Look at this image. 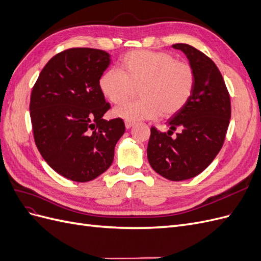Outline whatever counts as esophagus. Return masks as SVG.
Here are the masks:
<instances>
[{
	"label": "esophagus",
	"instance_id": "esophagus-1",
	"mask_svg": "<svg viewBox=\"0 0 261 261\" xmlns=\"http://www.w3.org/2000/svg\"><path fill=\"white\" fill-rule=\"evenodd\" d=\"M133 125H134V122H133V121H127V120L125 121V127L127 128V129H128V128H130Z\"/></svg>",
	"mask_w": 261,
	"mask_h": 261
}]
</instances>
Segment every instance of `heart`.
Here are the masks:
<instances>
[{"label":"heart","mask_w":261,"mask_h":261,"mask_svg":"<svg viewBox=\"0 0 261 261\" xmlns=\"http://www.w3.org/2000/svg\"><path fill=\"white\" fill-rule=\"evenodd\" d=\"M196 86L191 63L177 61L167 52L136 50L126 53L121 70L112 68L102 74L99 88L114 105L128 99L138 88L140 99L116 107L113 115L127 121L171 117L185 108Z\"/></svg>","instance_id":"b5f03b06"}]
</instances>
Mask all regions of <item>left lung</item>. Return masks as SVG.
<instances>
[{
	"mask_svg": "<svg viewBox=\"0 0 261 261\" xmlns=\"http://www.w3.org/2000/svg\"><path fill=\"white\" fill-rule=\"evenodd\" d=\"M172 46L185 53L195 69L196 86L185 108L168 121V133L150 128L147 155L158 174L179 181L200 174L215 160L230 124L231 100L215 62L189 44ZM176 129L180 132L172 139Z\"/></svg>",
	"mask_w": 261,
	"mask_h": 261,
	"instance_id": "left-lung-1",
	"label": "left lung"
}]
</instances>
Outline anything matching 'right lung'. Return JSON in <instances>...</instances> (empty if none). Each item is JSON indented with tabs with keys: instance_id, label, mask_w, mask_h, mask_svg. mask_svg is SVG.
<instances>
[{
	"instance_id": "obj_1",
	"label": "right lung",
	"mask_w": 261,
	"mask_h": 261,
	"mask_svg": "<svg viewBox=\"0 0 261 261\" xmlns=\"http://www.w3.org/2000/svg\"><path fill=\"white\" fill-rule=\"evenodd\" d=\"M109 64L103 50H64L46 63L31 91L36 146L45 162L70 180L84 183L106 172L125 132L122 118H102L111 108L99 88Z\"/></svg>"
}]
</instances>
